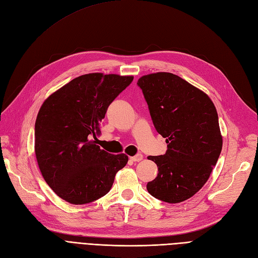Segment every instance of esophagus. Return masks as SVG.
<instances>
[{
  "label": "esophagus",
  "mask_w": 258,
  "mask_h": 258,
  "mask_svg": "<svg viewBox=\"0 0 258 258\" xmlns=\"http://www.w3.org/2000/svg\"><path fill=\"white\" fill-rule=\"evenodd\" d=\"M142 159H143V155L142 154H138V155L134 156V157H131L132 161H141Z\"/></svg>",
  "instance_id": "34e87169"
}]
</instances>
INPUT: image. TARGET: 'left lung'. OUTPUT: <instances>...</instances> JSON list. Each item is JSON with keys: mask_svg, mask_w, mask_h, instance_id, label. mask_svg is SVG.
<instances>
[{"mask_svg": "<svg viewBox=\"0 0 258 258\" xmlns=\"http://www.w3.org/2000/svg\"><path fill=\"white\" fill-rule=\"evenodd\" d=\"M138 85L168 146L165 155L147 157L158 167L147 191L178 204L202 188L220 157L223 137L215 105L206 92L172 73L147 74Z\"/></svg>", "mask_w": 258, "mask_h": 258, "instance_id": "1", "label": "left lung"}]
</instances>
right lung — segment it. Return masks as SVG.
Returning a JSON list of instances; mask_svg holds the SVG:
<instances>
[{
  "label": "right lung",
  "mask_w": 258,
  "mask_h": 258,
  "mask_svg": "<svg viewBox=\"0 0 258 258\" xmlns=\"http://www.w3.org/2000/svg\"><path fill=\"white\" fill-rule=\"evenodd\" d=\"M134 76L81 75L46 99L35 121L34 151L50 188L72 205H85L110 191L126 154L101 150L97 136L108 105Z\"/></svg>",
  "instance_id": "right-lung-1"
}]
</instances>
